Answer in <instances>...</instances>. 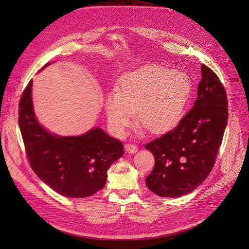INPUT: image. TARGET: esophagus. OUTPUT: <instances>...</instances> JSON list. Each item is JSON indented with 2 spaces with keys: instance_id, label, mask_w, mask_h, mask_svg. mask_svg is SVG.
Masks as SVG:
<instances>
[{
  "instance_id": "34e87169",
  "label": "esophagus",
  "mask_w": 249,
  "mask_h": 249,
  "mask_svg": "<svg viewBox=\"0 0 249 249\" xmlns=\"http://www.w3.org/2000/svg\"><path fill=\"white\" fill-rule=\"evenodd\" d=\"M124 149H125L126 153H129V154H135V153H137L138 147H137L136 145L132 144V143H126V144L124 145Z\"/></svg>"
}]
</instances>
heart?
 <instances>
[{"mask_svg": "<svg viewBox=\"0 0 249 249\" xmlns=\"http://www.w3.org/2000/svg\"><path fill=\"white\" fill-rule=\"evenodd\" d=\"M192 81L184 72L150 64L125 73L119 90L105 96L108 123L115 132L124 134L136 119L153 134L171 131L183 119L191 99Z\"/></svg>", "mask_w": 249, "mask_h": 249, "instance_id": "1", "label": "heart"}]
</instances>
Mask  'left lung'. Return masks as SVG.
Returning <instances> with one entry per match:
<instances>
[{
  "mask_svg": "<svg viewBox=\"0 0 249 249\" xmlns=\"http://www.w3.org/2000/svg\"><path fill=\"white\" fill-rule=\"evenodd\" d=\"M197 99L175 130L145 144L155 166L145 179L161 197H180L203 183L212 170L228 124V100L216 73L201 64Z\"/></svg>",
  "mask_w": 249,
  "mask_h": 249,
  "instance_id": "8db88e82",
  "label": "left lung"
}]
</instances>
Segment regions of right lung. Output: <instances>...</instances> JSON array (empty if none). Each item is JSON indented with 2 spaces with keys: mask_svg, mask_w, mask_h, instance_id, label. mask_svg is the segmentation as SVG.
Wrapping results in <instances>:
<instances>
[{
  "mask_svg": "<svg viewBox=\"0 0 249 249\" xmlns=\"http://www.w3.org/2000/svg\"><path fill=\"white\" fill-rule=\"evenodd\" d=\"M32 84L31 80L22 93L18 115L31 168L60 195L71 198L91 196L106 184L112 163L123 157V142L110 137L101 127H92L79 136H59L50 132L35 115Z\"/></svg>",
  "mask_w": 249,
  "mask_h": 249,
  "instance_id": "1",
  "label": "right lung"
}]
</instances>
